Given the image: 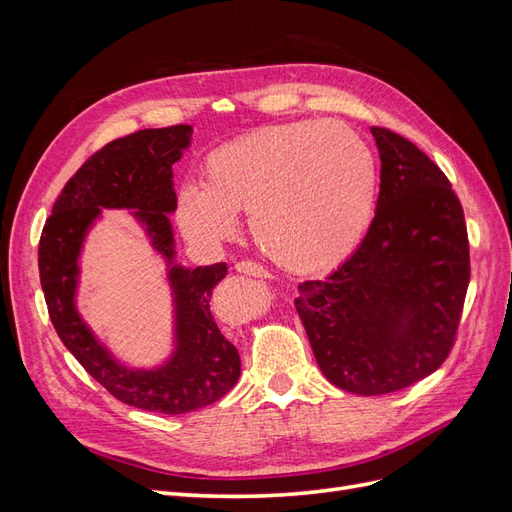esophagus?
Wrapping results in <instances>:
<instances>
[{"mask_svg":"<svg viewBox=\"0 0 512 512\" xmlns=\"http://www.w3.org/2000/svg\"><path fill=\"white\" fill-rule=\"evenodd\" d=\"M235 271L237 273H243V275H254V277H267L269 273L262 269L258 262H252V260H241L235 265Z\"/></svg>","mask_w":512,"mask_h":512,"instance_id":"1","label":"esophagus"}]
</instances>
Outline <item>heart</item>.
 Returning a JSON list of instances; mask_svg holds the SVG:
<instances>
[{
    "instance_id": "b5f03b06",
    "label": "heart",
    "mask_w": 512,
    "mask_h": 512,
    "mask_svg": "<svg viewBox=\"0 0 512 512\" xmlns=\"http://www.w3.org/2000/svg\"><path fill=\"white\" fill-rule=\"evenodd\" d=\"M205 183L183 181L177 222L198 245L232 239L250 213L258 247L292 273L344 262L374 220L378 160L344 123L299 119L243 134L213 149Z\"/></svg>"
}]
</instances>
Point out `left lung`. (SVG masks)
<instances>
[{
    "label": "left lung",
    "mask_w": 512,
    "mask_h": 512,
    "mask_svg": "<svg viewBox=\"0 0 512 512\" xmlns=\"http://www.w3.org/2000/svg\"><path fill=\"white\" fill-rule=\"evenodd\" d=\"M371 134L382 164L374 220L356 252L294 301L324 378L365 397L444 363L470 284L468 230L446 175L408 138Z\"/></svg>",
    "instance_id": "8db88e82"
}]
</instances>
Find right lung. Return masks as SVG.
<instances>
[{"mask_svg": "<svg viewBox=\"0 0 512 512\" xmlns=\"http://www.w3.org/2000/svg\"><path fill=\"white\" fill-rule=\"evenodd\" d=\"M192 126L141 130L94 153L66 183L44 224L38 267L53 327L91 378L134 408L185 414L224 397L241 376L237 348L220 333L211 314V294L226 262L183 267L177 262L170 213L177 209L173 164L192 145ZM104 208L130 210L152 249L167 262L174 299V348L153 368L123 364L78 312L80 256L88 230Z\"/></svg>", "mask_w": 512, "mask_h": 512, "instance_id": "obj_1", "label": "right lung"}]
</instances>
